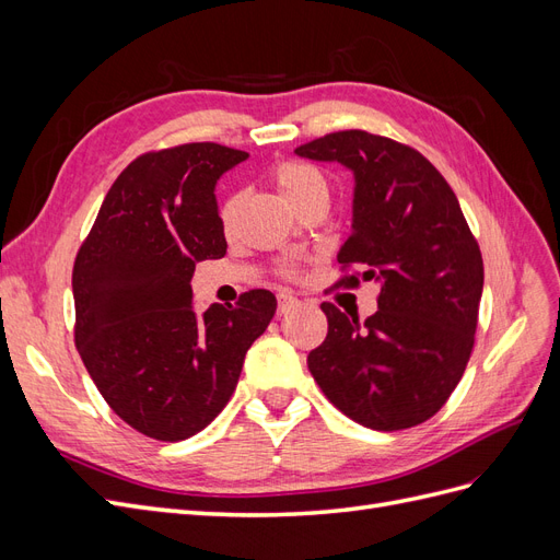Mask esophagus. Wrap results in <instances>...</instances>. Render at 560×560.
I'll list each match as a JSON object with an SVG mask.
<instances>
[{
  "instance_id": "1",
  "label": "esophagus",
  "mask_w": 560,
  "mask_h": 560,
  "mask_svg": "<svg viewBox=\"0 0 560 560\" xmlns=\"http://www.w3.org/2000/svg\"><path fill=\"white\" fill-rule=\"evenodd\" d=\"M299 303V299L294 296V294H290V292H280L278 294V313L280 315H284V313H290L294 306Z\"/></svg>"
}]
</instances>
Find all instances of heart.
Wrapping results in <instances>:
<instances>
[{
  "mask_svg": "<svg viewBox=\"0 0 560 560\" xmlns=\"http://www.w3.org/2000/svg\"><path fill=\"white\" fill-rule=\"evenodd\" d=\"M273 182L280 194L290 200V206H299L301 200L313 196H327V175L317 165L301 161H284L273 167ZM235 210V198H229L222 208V219L229 224Z\"/></svg>",
  "mask_w": 560,
  "mask_h": 560,
  "instance_id": "heart-1",
  "label": "heart"
}]
</instances>
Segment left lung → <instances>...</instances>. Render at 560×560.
I'll use <instances>...</instances> for the list:
<instances>
[{"instance_id":"8db88e82","label":"left lung","mask_w":560,"mask_h":560,"mask_svg":"<svg viewBox=\"0 0 560 560\" xmlns=\"http://www.w3.org/2000/svg\"><path fill=\"white\" fill-rule=\"evenodd\" d=\"M294 154L352 173V233L338 264H360L362 280L381 284L364 322L322 303L329 331L308 354L311 374L364 428L420 425L460 383L479 319L483 259L460 202L425 156L381 135L329 132Z\"/></svg>"}]
</instances>
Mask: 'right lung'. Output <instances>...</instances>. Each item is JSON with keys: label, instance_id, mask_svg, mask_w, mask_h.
<instances>
[{"label": "right lung", "instance_id": "1", "mask_svg": "<svg viewBox=\"0 0 560 560\" xmlns=\"http://www.w3.org/2000/svg\"><path fill=\"white\" fill-rule=\"evenodd\" d=\"M247 156L194 142L135 159L77 254V350L112 411L159 442L210 425L278 308L266 290L194 308L196 264L226 254L217 179Z\"/></svg>", "mask_w": 560, "mask_h": 560}]
</instances>
